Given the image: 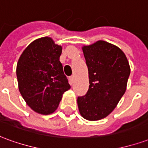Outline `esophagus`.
Masks as SVG:
<instances>
[{"label":"esophagus","mask_w":148,"mask_h":148,"mask_svg":"<svg viewBox=\"0 0 148 148\" xmlns=\"http://www.w3.org/2000/svg\"><path fill=\"white\" fill-rule=\"evenodd\" d=\"M74 76H71V77H69V82H70V84H71V85H72V84L74 83Z\"/></svg>","instance_id":"esophagus-1"}]
</instances>
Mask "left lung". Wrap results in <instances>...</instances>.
Instances as JSON below:
<instances>
[{"instance_id":"obj_1","label":"left lung","mask_w":148,"mask_h":148,"mask_svg":"<svg viewBox=\"0 0 148 148\" xmlns=\"http://www.w3.org/2000/svg\"><path fill=\"white\" fill-rule=\"evenodd\" d=\"M89 72V90L77 97L82 116L99 121L109 116L126 91L130 66L124 52L116 46L99 40L82 47Z\"/></svg>"}]
</instances>
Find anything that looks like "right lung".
<instances>
[{
	"label": "right lung",
	"mask_w": 148,
	"mask_h": 148,
	"mask_svg": "<svg viewBox=\"0 0 148 148\" xmlns=\"http://www.w3.org/2000/svg\"><path fill=\"white\" fill-rule=\"evenodd\" d=\"M62 46L42 37L25 48L16 66L20 93L27 105L39 114L53 113L62 94L71 89L59 61Z\"/></svg>",
	"instance_id": "right-lung-1"
}]
</instances>
